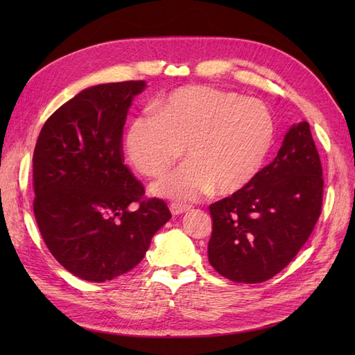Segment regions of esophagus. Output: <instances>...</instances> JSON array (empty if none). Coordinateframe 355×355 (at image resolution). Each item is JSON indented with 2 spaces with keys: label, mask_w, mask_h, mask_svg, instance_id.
<instances>
[{
  "label": "esophagus",
  "mask_w": 355,
  "mask_h": 355,
  "mask_svg": "<svg viewBox=\"0 0 355 355\" xmlns=\"http://www.w3.org/2000/svg\"><path fill=\"white\" fill-rule=\"evenodd\" d=\"M188 210H191V206H188V204L173 202L170 206V211H171V214H173V216H178V214H182V213H185Z\"/></svg>",
  "instance_id": "esophagus-1"
}]
</instances>
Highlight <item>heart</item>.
<instances>
[{
	"mask_svg": "<svg viewBox=\"0 0 355 355\" xmlns=\"http://www.w3.org/2000/svg\"><path fill=\"white\" fill-rule=\"evenodd\" d=\"M139 115L125 132V154L145 176L157 178L184 154L187 161L151 187L157 197L194 201L214 188L228 196L261 170L274 141V121L256 99L207 85L176 89Z\"/></svg>",
	"mask_w": 355,
	"mask_h": 355,
	"instance_id": "heart-1",
	"label": "heart"
}]
</instances>
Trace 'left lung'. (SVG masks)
Returning <instances> with one entry per match:
<instances>
[{"mask_svg": "<svg viewBox=\"0 0 355 355\" xmlns=\"http://www.w3.org/2000/svg\"><path fill=\"white\" fill-rule=\"evenodd\" d=\"M323 202V170L306 121L293 124L271 164L231 197L210 204L209 262L235 283L270 280L313 232Z\"/></svg>", "mask_w": 355, "mask_h": 355, "instance_id": "8db88e82", "label": "left lung"}]
</instances>
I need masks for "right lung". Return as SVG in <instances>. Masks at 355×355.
Instances as JSON below:
<instances>
[{
	"label": "right lung",
	"instance_id": "obj_1",
	"mask_svg": "<svg viewBox=\"0 0 355 355\" xmlns=\"http://www.w3.org/2000/svg\"><path fill=\"white\" fill-rule=\"evenodd\" d=\"M145 81L99 84L63 103L35 145L34 214L50 253L75 277L93 283L125 274L144 259L171 218L163 200L124 166L123 128ZM132 202H141L130 211Z\"/></svg>",
	"mask_w": 355,
	"mask_h": 355
}]
</instances>
